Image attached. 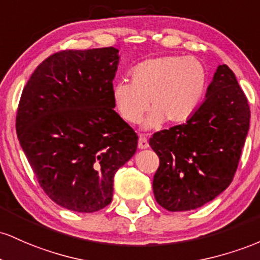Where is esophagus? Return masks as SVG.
Here are the masks:
<instances>
[{
    "mask_svg": "<svg viewBox=\"0 0 260 260\" xmlns=\"http://www.w3.org/2000/svg\"><path fill=\"white\" fill-rule=\"evenodd\" d=\"M138 147L140 148V150H145V148H147V147H148V141H147V139L144 138V136H140Z\"/></svg>",
    "mask_w": 260,
    "mask_h": 260,
    "instance_id": "obj_1",
    "label": "esophagus"
}]
</instances>
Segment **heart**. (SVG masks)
I'll return each instance as SVG.
<instances>
[{
	"label": "heart",
	"mask_w": 260,
	"mask_h": 260,
	"mask_svg": "<svg viewBox=\"0 0 260 260\" xmlns=\"http://www.w3.org/2000/svg\"><path fill=\"white\" fill-rule=\"evenodd\" d=\"M131 83L119 81L112 88L116 112L124 121L138 124L150 106L145 130L163 121L182 124L199 108L209 83L205 65L195 57L166 55L141 61L130 71Z\"/></svg>",
	"instance_id": "obj_1"
}]
</instances>
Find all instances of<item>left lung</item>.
<instances>
[{"label":"left lung","instance_id":"8db88e82","mask_svg":"<svg viewBox=\"0 0 260 260\" xmlns=\"http://www.w3.org/2000/svg\"><path fill=\"white\" fill-rule=\"evenodd\" d=\"M249 118L235 74L227 65L217 66L194 115L150 139L159 157L152 183L157 203L168 211H188L226 190L240 162Z\"/></svg>","mask_w":260,"mask_h":260}]
</instances>
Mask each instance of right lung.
I'll use <instances>...</instances> for the list:
<instances>
[{
  "instance_id": "right-lung-1",
  "label": "right lung",
  "mask_w": 260,
  "mask_h": 260,
  "mask_svg": "<svg viewBox=\"0 0 260 260\" xmlns=\"http://www.w3.org/2000/svg\"><path fill=\"white\" fill-rule=\"evenodd\" d=\"M119 59L115 48L56 52L22 92L16 129L23 152L46 195L71 211L109 205L115 172L138 148L113 103Z\"/></svg>"
}]
</instances>
